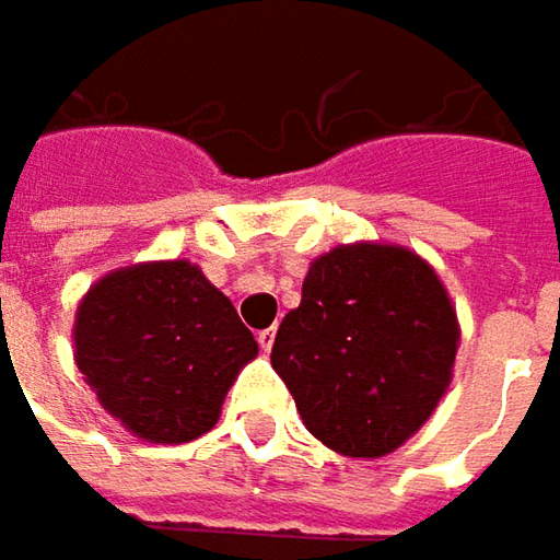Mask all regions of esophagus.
Listing matches in <instances>:
<instances>
[{
	"mask_svg": "<svg viewBox=\"0 0 560 560\" xmlns=\"http://www.w3.org/2000/svg\"><path fill=\"white\" fill-rule=\"evenodd\" d=\"M257 340H260V347L269 353L272 350V343H276V328H262L260 335H257Z\"/></svg>",
	"mask_w": 560,
	"mask_h": 560,
	"instance_id": "esophagus-1",
	"label": "esophagus"
}]
</instances>
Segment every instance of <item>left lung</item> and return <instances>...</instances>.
Returning a JSON list of instances; mask_svg holds the SVG:
<instances>
[{
	"instance_id": "left-lung-1",
	"label": "left lung",
	"mask_w": 560,
	"mask_h": 560,
	"mask_svg": "<svg viewBox=\"0 0 560 560\" xmlns=\"http://www.w3.org/2000/svg\"><path fill=\"white\" fill-rule=\"evenodd\" d=\"M458 340L450 291L424 257L402 244H338L310 262L272 369L316 440L350 458H381L434 415Z\"/></svg>"
}]
</instances>
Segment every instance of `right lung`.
<instances>
[{
	"label": "right lung",
	"mask_w": 560,
	"mask_h": 560,
	"mask_svg": "<svg viewBox=\"0 0 560 560\" xmlns=\"http://www.w3.org/2000/svg\"><path fill=\"white\" fill-rule=\"evenodd\" d=\"M257 353L232 300L188 260L110 269L73 316L77 369L102 409L145 443L207 434Z\"/></svg>",
	"instance_id": "1"
}]
</instances>
